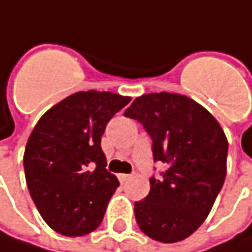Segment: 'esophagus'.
Instances as JSON below:
<instances>
[{"mask_svg": "<svg viewBox=\"0 0 252 252\" xmlns=\"http://www.w3.org/2000/svg\"><path fill=\"white\" fill-rule=\"evenodd\" d=\"M118 179H120V182L124 185V183H126L129 179H131V174H126V173H123V174H118Z\"/></svg>", "mask_w": 252, "mask_h": 252, "instance_id": "1", "label": "esophagus"}]
</instances>
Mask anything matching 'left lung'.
<instances>
[{
  "label": "left lung",
  "instance_id": "8db88e82",
  "mask_svg": "<svg viewBox=\"0 0 252 252\" xmlns=\"http://www.w3.org/2000/svg\"><path fill=\"white\" fill-rule=\"evenodd\" d=\"M124 115L144 126L154 163L166 164L150 179V193L134 203L140 229L166 244L188 238L209 215L225 182L228 141L222 128L203 106L179 94L143 95Z\"/></svg>",
  "mask_w": 252,
  "mask_h": 252
}]
</instances>
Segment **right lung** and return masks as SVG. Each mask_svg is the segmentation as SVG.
<instances>
[{
    "label": "right lung",
    "instance_id": "1",
    "mask_svg": "<svg viewBox=\"0 0 252 252\" xmlns=\"http://www.w3.org/2000/svg\"><path fill=\"white\" fill-rule=\"evenodd\" d=\"M131 101L111 92H78L35 124L24 151L26 182L46 223L66 237L95 231L120 186L106 170L101 137Z\"/></svg>",
    "mask_w": 252,
    "mask_h": 252
}]
</instances>
